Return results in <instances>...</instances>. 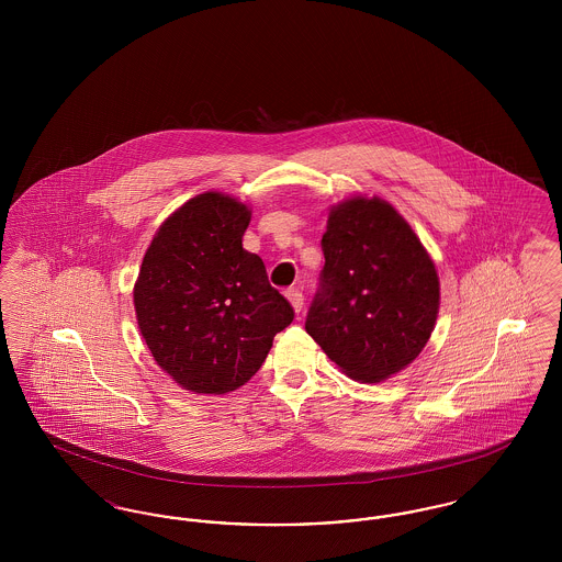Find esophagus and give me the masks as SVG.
I'll return each mask as SVG.
<instances>
[{"label":"esophagus","mask_w":562,"mask_h":562,"mask_svg":"<svg viewBox=\"0 0 562 562\" xmlns=\"http://www.w3.org/2000/svg\"><path fill=\"white\" fill-rule=\"evenodd\" d=\"M286 296H289V301H291L294 312L299 314V312L303 310V301H305V299H303V293H301L299 289H289V291H286Z\"/></svg>","instance_id":"esophagus-1"}]
</instances>
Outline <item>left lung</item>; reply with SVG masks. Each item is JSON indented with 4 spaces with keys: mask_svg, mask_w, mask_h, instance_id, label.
<instances>
[{
    "mask_svg": "<svg viewBox=\"0 0 562 562\" xmlns=\"http://www.w3.org/2000/svg\"><path fill=\"white\" fill-rule=\"evenodd\" d=\"M322 250L305 330L358 381L398 373L426 348L438 316L426 248L387 202L351 198L328 216Z\"/></svg>",
    "mask_w": 562,
    "mask_h": 562,
    "instance_id": "left-lung-1",
    "label": "left lung"
}]
</instances>
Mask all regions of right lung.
Wrapping results in <instances>:
<instances>
[{
    "mask_svg": "<svg viewBox=\"0 0 562 562\" xmlns=\"http://www.w3.org/2000/svg\"><path fill=\"white\" fill-rule=\"evenodd\" d=\"M250 211L200 193L161 223L134 284L140 335L156 362L195 394L238 390L266 362L293 305L241 248Z\"/></svg>",
    "mask_w": 562,
    "mask_h": 562,
    "instance_id": "add662e5",
    "label": "right lung"
}]
</instances>
